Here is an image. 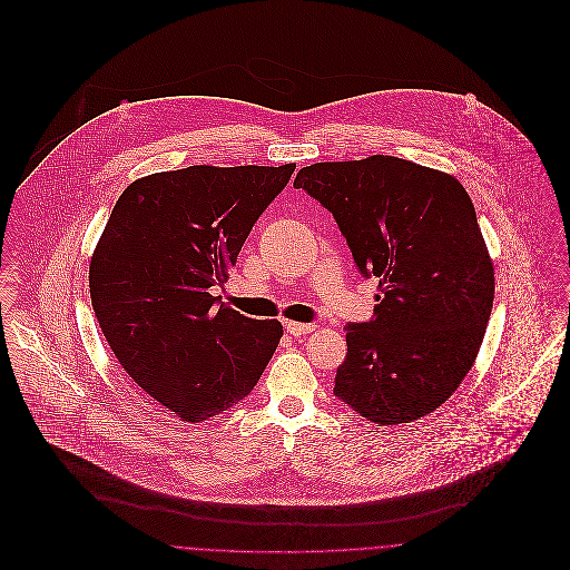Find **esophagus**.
Here are the masks:
<instances>
[{"instance_id": "1", "label": "esophagus", "mask_w": 570, "mask_h": 570, "mask_svg": "<svg viewBox=\"0 0 570 570\" xmlns=\"http://www.w3.org/2000/svg\"><path fill=\"white\" fill-rule=\"evenodd\" d=\"M285 328H287V333H289V335L298 337V335H305V333L316 331V325H314V323H287Z\"/></svg>"}]
</instances>
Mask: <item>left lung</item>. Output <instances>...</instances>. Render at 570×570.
Instances as JSON below:
<instances>
[{"instance_id": "left-lung-1", "label": "left lung", "mask_w": 570, "mask_h": 570, "mask_svg": "<svg viewBox=\"0 0 570 570\" xmlns=\"http://www.w3.org/2000/svg\"><path fill=\"white\" fill-rule=\"evenodd\" d=\"M294 186L333 215L357 272L380 281L373 318L346 326L333 395L382 425L445 404L493 305V265L465 188L393 156L312 164Z\"/></svg>"}]
</instances>
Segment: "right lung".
<instances>
[{
	"mask_svg": "<svg viewBox=\"0 0 570 570\" xmlns=\"http://www.w3.org/2000/svg\"><path fill=\"white\" fill-rule=\"evenodd\" d=\"M296 164L188 166L125 188L89 263V294L131 380L181 421L239 404L283 326L219 303L252 226Z\"/></svg>",
	"mask_w": 570,
	"mask_h": 570,
	"instance_id": "1",
	"label": "right lung"
}]
</instances>
